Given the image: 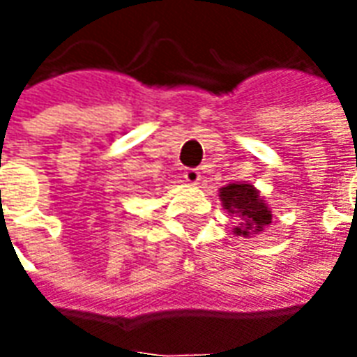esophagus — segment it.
Masks as SVG:
<instances>
[{
  "label": "esophagus",
  "mask_w": 357,
  "mask_h": 357,
  "mask_svg": "<svg viewBox=\"0 0 357 357\" xmlns=\"http://www.w3.org/2000/svg\"><path fill=\"white\" fill-rule=\"evenodd\" d=\"M183 178H185V181H189V183H199L202 179L201 172H199V168H189V170H185V174H183Z\"/></svg>",
  "instance_id": "34e87169"
}]
</instances>
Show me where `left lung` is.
Segmentation results:
<instances>
[{
  "mask_svg": "<svg viewBox=\"0 0 357 357\" xmlns=\"http://www.w3.org/2000/svg\"><path fill=\"white\" fill-rule=\"evenodd\" d=\"M218 197L229 216L239 218V224L233 227L235 237L252 239L271 224V210L268 202L264 201L260 191L252 183L247 181L227 183L220 187Z\"/></svg>",
  "mask_w": 357,
  "mask_h": 357,
  "instance_id": "obj_1",
  "label": "left lung"
}]
</instances>
